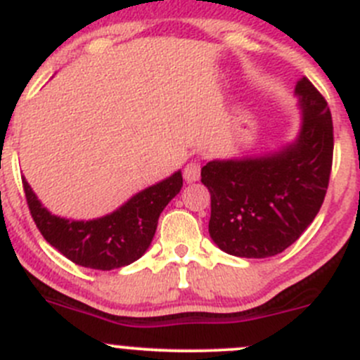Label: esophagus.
<instances>
[{"mask_svg": "<svg viewBox=\"0 0 360 360\" xmlns=\"http://www.w3.org/2000/svg\"><path fill=\"white\" fill-rule=\"evenodd\" d=\"M184 181L186 183H195V181L200 179V163L198 162H190L186 167H184Z\"/></svg>", "mask_w": 360, "mask_h": 360, "instance_id": "1", "label": "esophagus"}]
</instances>
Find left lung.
Returning <instances> with one entry per match:
<instances>
[{"label": "left lung", "instance_id": "left-lung-1", "mask_svg": "<svg viewBox=\"0 0 360 360\" xmlns=\"http://www.w3.org/2000/svg\"><path fill=\"white\" fill-rule=\"evenodd\" d=\"M300 129L271 151L214 158L202 167L210 191L209 233L237 257H270L301 237L324 202L333 165V118L310 83L297 79Z\"/></svg>", "mask_w": 360, "mask_h": 360}]
</instances>
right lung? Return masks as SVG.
<instances>
[{"instance_id":"1","label":"right lung","mask_w":360,"mask_h":360,"mask_svg":"<svg viewBox=\"0 0 360 360\" xmlns=\"http://www.w3.org/2000/svg\"><path fill=\"white\" fill-rule=\"evenodd\" d=\"M22 184L32 219L52 248L79 266L115 270L137 261L150 248L160 214L183 188V174L176 170L132 195L112 212L86 221L50 212L25 177Z\"/></svg>"}]
</instances>
